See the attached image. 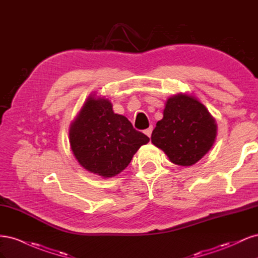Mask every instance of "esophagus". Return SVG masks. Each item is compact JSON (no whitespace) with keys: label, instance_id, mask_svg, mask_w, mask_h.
Listing matches in <instances>:
<instances>
[{"label":"esophagus","instance_id":"1","mask_svg":"<svg viewBox=\"0 0 258 258\" xmlns=\"http://www.w3.org/2000/svg\"><path fill=\"white\" fill-rule=\"evenodd\" d=\"M152 131H153V127H150V128H147L144 132H145V135H146L148 138H151V136H152Z\"/></svg>","mask_w":258,"mask_h":258}]
</instances>
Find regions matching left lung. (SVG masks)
I'll list each match as a JSON object with an SVG mask.
<instances>
[{
	"instance_id": "1",
	"label": "left lung",
	"mask_w": 258,
	"mask_h": 258,
	"mask_svg": "<svg viewBox=\"0 0 258 258\" xmlns=\"http://www.w3.org/2000/svg\"><path fill=\"white\" fill-rule=\"evenodd\" d=\"M216 134V121L208 108L196 97L177 93L167 100L163 118L156 123L151 139L170 161L188 167L211 150Z\"/></svg>"
}]
</instances>
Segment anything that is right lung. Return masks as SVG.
Wrapping results in <instances>:
<instances>
[{"label": "right lung", "mask_w": 258, "mask_h": 258, "mask_svg": "<svg viewBox=\"0 0 258 258\" xmlns=\"http://www.w3.org/2000/svg\"><path fill=\"white\" fill-rule=\"evenodd\" d=\"M70 145L80 165L91 173L112 177L127 168L150 138L115 114L108 99L89 96L69 130Z\"/></svg>", "instance_id": "1"}]
</instances>
